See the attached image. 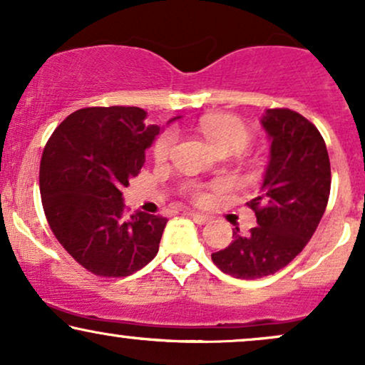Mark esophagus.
Returning a JSON list of instances; mask_svg holds the SVG:
<instances>
[{
	"label": "esophagus",
	"instance_id": "obj_1",
	"mask_svg": "<svg viewBox=\"0 0 365 365\" xmlns=\"http://www.w3.org/2000/svg\"><path fill=\"white\" fill-rule=\"evenodd\" d=\"M187 215L190 216L197 225H206V223H209V216L199 215V212H187Z\"/></svg>",
	"mask_w": 365,
	"mask_h": 365
}]
</instances>
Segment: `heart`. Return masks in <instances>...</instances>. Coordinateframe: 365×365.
I'll return each mask as SVG.
<instances>
[{
	"mask_svg": "<svg viewBox=\"0 0 365 365\" xmlns=\"http://www.w3.org/2000/svg\"><path fill=\"white\" fill-rule=\"evenodd\" d=\"M199 128L207 140L220 153H238L250 142V130L240 118L232 115H206L199 121ZM177 130L166 128L156 137L153 144V158L156 163H166L177 148ZM182 192L192 202L206 204L209 200L207 185L199 182H187Z\"/></svg>",
	"mask_w": 365,
	"mask_h": 365,
	"instance_id": "heart-1",
	"label": "heart"
}]
</instances>
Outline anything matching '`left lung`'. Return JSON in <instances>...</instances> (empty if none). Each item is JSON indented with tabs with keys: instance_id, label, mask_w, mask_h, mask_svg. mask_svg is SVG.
<instances>
[{
	"instance_id": "8db88e82",
	"label": "left lung",
	"mask_w": 365,
	"mask_h": 365,
	"mask_svg": "<svg viewBox=\"0 0 365 365\" xmlns=\"http://www.w3.org/2000/svg\"><path fill=\"white\" fill-rule=\"evenodd\" d=\"M262 127L271 139V159L259 195L247 202L257 226L245 237L233 230L235 240L211 254L223 273L242 279L274 274L302 252L331 190L328 149L312 121L288 108H273Z\"/></svg>"
}]
</instances>
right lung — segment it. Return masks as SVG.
I'll list each match as a JSON object with an SVG mask.
<instances>
[{
  "mask_svg": "<svg viewBox=\"0 0 365 365\" xmlns=\"http://www.w3.org/2000/svg\"><path fill=\"white\" fill-rule=\"evenodd\" d=\"M135 106L82 108L51 133L41 158L39 188L49 228L72 257L104 278H121L156 257L168 220L127 216L123 188L140 173L159 133Z\"/></svg>",
  "mask_w": 365,
  "mask_h": 365,
  "instance_id": "right-lung-1",
  "label": "right lung"
}]
</instances>
